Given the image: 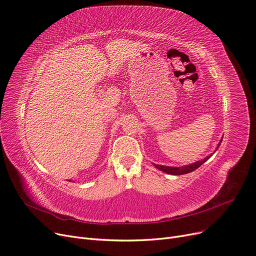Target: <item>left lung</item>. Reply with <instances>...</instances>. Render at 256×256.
Segmentation results:
<instances>
[{
  "label": "left lung",
  "instance_id": "obj_1",
  "mask_svg": "<svg viewBox=\"0 0 256 256\" xmlns=\"http://www.w3.org/2000/svg\"><path fill=\"white\" fill-rule=\"evenodd\" d=\"M223 139H220V141L218 144V148L220 146V142ZM216 148V150H218ZM212 154L207 156V157L201 161H196L194 163L192 164H188V165H184V166H180V168H174V166H165V165H160V164H154V166L156 168H158L166 174H174V176H179V174H190L194 170H196V168H198L200 166H201L203 163H205Z\"/></svg>",
  "mask_w": 256,
  "mask_h": 256
}]
</instances>
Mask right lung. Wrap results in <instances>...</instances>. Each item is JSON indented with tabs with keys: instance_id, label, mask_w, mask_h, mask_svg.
I'll return each instance as SVG.
<instances>
[{
	"instance_id": "add662e5",
	"label": "right lung",
	"mask_w": 256,
	"mask_h": 256,
	"mask_svg": "<svg viewBox=\"0 0 256 256\" xmlns=\"http://www.w3.org/2000/svg\"><path fill=\"white\" fill-rule=\"evenodd\" d=\"M69 181H70V180H69Z\"/></svg>"
}]
</instances>
